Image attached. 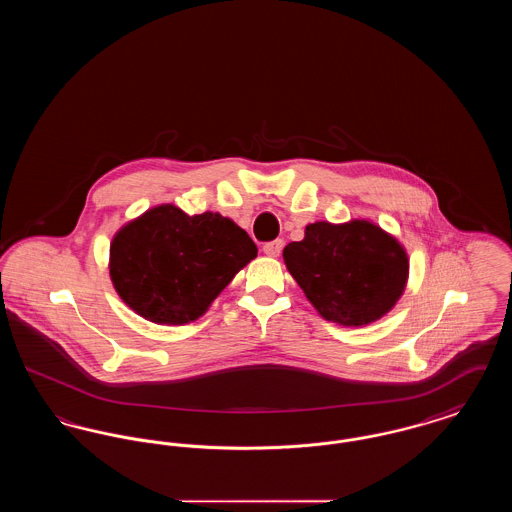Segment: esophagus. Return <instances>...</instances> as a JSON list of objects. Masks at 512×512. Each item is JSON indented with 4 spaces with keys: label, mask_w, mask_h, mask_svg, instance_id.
I'll return each instance as SVG.
<instances>
[{
    "label": "esophagus",
    "mask_w": 512,
    "mask_h": 512,
    "mask_svg": "<svg viewBox=\"0 0 512 512\" xmlns=\"http://www.w3.org/2000/svg\"><path fill=\"white\" fill-rule=\"evenodd\" d=\"M282 247H284L282 240H272V242L263 245V251L268 257H278L282 253Z\"/></svg>",
    "instance_id": "esophagus-1"
}]
</instances>
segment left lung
Here are the masks:
<instances>
[{"instance_id":"obj_1","label":"left lung","mask_w":512,"mask_h":512,"mask_svg":"<svg viewBox=\"0 0 512 512\" xmlns=\"http://www.w3.org/2000/svg\"><path fill=\"white\" fill-rule=\"evenodd\" d=\"M284 261L318 313L343 326L384 317L409 276L405 249L368 220L309 224L301 242L284 247Z\"/></svg>"}]
</instances>
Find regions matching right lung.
I'll return each mask as SVG.
<instances>
[{"mask_svg":"<svg viewBox=\"0 0 512 512\" xmlns=\"http://www.w3.org/2000/svg\"><path fill=\"white\" fill-rule=\"evenodd\" d=\"M257 257L247 232L219 213L149 209L111 244V280L124 303L157 324H186Z\"/></svg>","mask_w":512,"mask_h":512,"instance_id":"add662e5","label":"right lung"}]
</instances>
